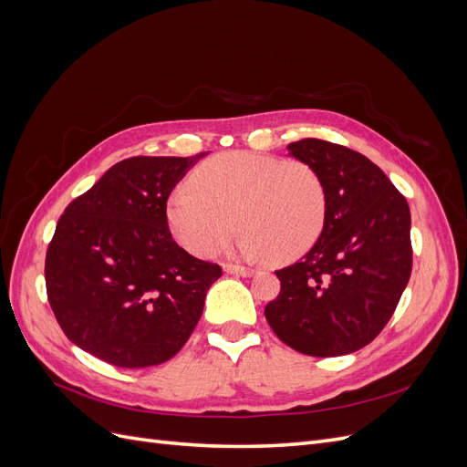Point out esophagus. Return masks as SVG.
<instances>
[{
  "mask_svg": "<svg viewBox=\"0 0 467 467\" xmlns=\"http://www.w3.org/2000/svg\"><path fill=\"white\" fill-rule=\"evenodd\" d=\"M223 271L228 275H235V276H251L253 271L247 266H242V265H232V263H225L223 265Z\"/></svg>",
  "mask_w": 467,
  "mask_h": 467,
  "instance_id": "1",
  "label": "esophagus"
}]
</instances>
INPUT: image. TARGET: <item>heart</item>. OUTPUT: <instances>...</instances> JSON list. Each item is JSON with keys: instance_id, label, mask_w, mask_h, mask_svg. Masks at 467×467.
<instances>
[{"instance_id": "1", "label": "heart", "mask_w": 467, "mask_h": 467, "mask_svg": "<svg viewBox=\"0 0 467 467\" xmlns=\"http://www.w3.org/2000/svg\"><path fill=\"white\" fill-rule=\"evenodd\" d=\"M327 216V191L316 169L276 155L223 151L194 169L191 187L167 201L177 242L199 257L216 253L235 230V251L292 261L312 247Z\"/></svg>"}]
</instances>
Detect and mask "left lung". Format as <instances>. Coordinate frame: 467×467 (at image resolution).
<instances>
[{
    "label": "left lung",
    "mask_w": 467,
    "mask_h": 467,
    "mask_svg": "<svg viewBox=\"0 0 467 467\" xmlns=\"http://www.w3.org/2000/svg\"><path fill=\"white\" fill-rule=\"evenodd\" d=\"M290 155L327 191L321 235L282 271L265 317L282 343L309 357H341L379 335L411 276V212L381 169L345 146L306 138Z\"/></svg>",
    "instance_id": "left-lung-1"
}]
</instances>
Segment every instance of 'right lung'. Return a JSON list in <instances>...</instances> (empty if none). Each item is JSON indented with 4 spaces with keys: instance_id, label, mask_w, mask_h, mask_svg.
I'll list each match as a JSON object with an SVG mask.
<instances>
[{
    "instance_id": "1",
    "label": "right lung",
    "mask_w": 467,
    "mask_h": 467,
    "mask_svg": "<svg viewBox=\"0 0 467 467\" xmlns=\"http://www.w3.org/2000/svg\"><path fill=\"white\" fill-rule=\"evenodd\" d=\"M204 155L122 160L64 210L47 251V294L81 350L146 368L187 343L222 268L175 244L167 199Z\"/></svg>"
}]
</instances>
